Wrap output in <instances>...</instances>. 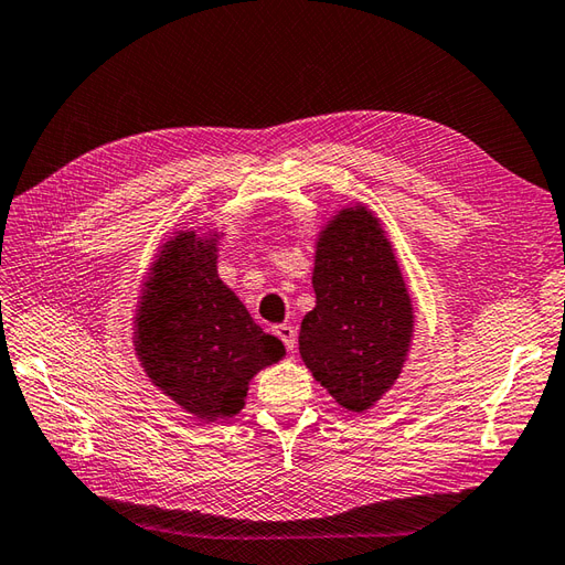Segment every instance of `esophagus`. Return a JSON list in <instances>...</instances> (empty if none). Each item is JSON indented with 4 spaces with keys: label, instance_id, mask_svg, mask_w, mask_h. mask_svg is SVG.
I'll return each mask as SVG.
<instances>
[{
    "label": "esophagus",
    "instance_id": "obj_1",
    "mask_svg": "<svg viewBox=\"0 0 565 565\" xmlns=\"http://www.w3.org/2000/svg\"><path fill=\"white\" fill-rule=\"evenodd\" d=\"M273 333L280 338V341L285 343L287 350H295V345H297V329H295L292 323H278V326H273Z\"/></svg>",
    "mask_w": 565,
    "mask_h": 565
}]
</instances>
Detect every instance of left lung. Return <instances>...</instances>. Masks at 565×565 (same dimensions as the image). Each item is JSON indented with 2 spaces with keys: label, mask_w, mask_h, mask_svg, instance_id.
Listing matches in <instances>:
<instances>
[{
  "label": "left lung",
  "mask_w": 565,
  "mask_h": 565,
  "mask_svg": "<svg viewBox=\"0 0 565 565\" xmlns=\"http://www.w3.org/2000/svg\"><path fill=\"white\" fill-rule=\"evenodd\" d=\"M317 307L302 319L299 355L343 408L362 413L404 367L413 305L392 242L365 205L343 207L317 239Z\"/></svg>",
  "instance_id": "left-lung-1"
}]
</instances>
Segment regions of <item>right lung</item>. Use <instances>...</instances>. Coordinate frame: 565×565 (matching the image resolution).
<instances>
[{
  "label": "right lung",
  "instance_id": "add662e5",
  "mask_svg": "<svg viewBox=\"0 0 565 565\" xmlns=\"http://www.w3.org/2000/svg\"><path fill=\"white\" fill-rule=\"evenodd\" d=\"M217 239L183 230L161 246L135 317L149 382L205 423L236 416L254 374L285 355L220 280Z\"/></svg>",
  "mask_w": 565,
  "mask_h": 565
}]
</instances>
